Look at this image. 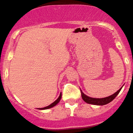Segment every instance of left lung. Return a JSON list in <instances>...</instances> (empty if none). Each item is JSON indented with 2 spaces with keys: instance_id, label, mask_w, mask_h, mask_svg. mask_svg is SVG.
Masks as SVG:
<instances>
[{
  "instance_id": "1",
  "label": "left lung",
  "mask_w": 133,
  "mask_h": 133,
  "mask_svg": "<svg viewBox=\"0 0 133 133\" xmlns=\"http://www.w3.org/2000/svg\"><path fill=\"white\" fill-rule=\"evenodd\" d=\"M121 89L122 88H121L117 92H116L114 94H112V95L108 96V97H104V98H92V97H90L89 96L85 95V94L82 92V91H81V96L82 99L86 103L88 104H91L103 106V105L107 104L109 103L110 102L112 101L116 97L117 94H119V92L121 90Z\"/></svg>"
}]
</instances>
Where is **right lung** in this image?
Here are the masks:
<instances>
[{"mask_svg": "<svg viewBox=\"0 0 133 133\" xmlns=\"http://www.w3.org/2000/svg\"><path fill=\"white\" fill-rule=\"evenodd\" d=\"M61 96H62V94H61V92L60 96H59V97H58V98H57V99L55 101L54 103H52L51 104L49 105V106L45 107V108H39V109H49V108H52V107H54V106H56V105L58 103H59V101H60L61 99Z\"/></svg>", "mask_w": 133, "mask_h": 133, "instance_id": "obj_1", "label": "right lung"}]
</instances>
